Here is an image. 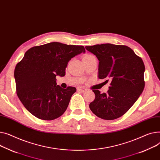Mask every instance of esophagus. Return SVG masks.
Instances as JSON below:
<instances>
[{"instance_id":"1","label":"esophagus","mask_w":160,"mask_h":160,"mask_svg":"<svg viewBox=\"0 0 160 160\" xmlns=\"http://www.w3.org/2000/svg\"><path fill=\"white\" fill-rule=\"evenodd\" d=\"M77 91H80V92H86L87 91V89L83 88V87H82V86H78L77 88Z\"/></svg>"}]
</instances>
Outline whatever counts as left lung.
Here are the masks:
<instances>
[{
    "mask_svg": "<svg viewBox=\"0 0 160 160\" xmlns=\"http://www.w3.org/2000/svg\"><path fill=\"white\" fill-rule=\"evenodd\" d=\"M86 49L99 60L98 78L111 81L106 93L92 91L95 98L89 108L102 119L118 118L132 107L144 89V63L126 46L103 44Z\"/></svg>",
    "mask_w": 160,
    "mask_h": 160,
    "instance_id": "8db88e82",
    "label": "left lung"
}]
</instances>
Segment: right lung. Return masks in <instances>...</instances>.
Listing matches in <instances>:
<instances>
[{
    "label": "right lung",
    "mask_w": 160,
    "mask_h": 160,
    "mask_svg": "<svg viewBox=\"0 0 160 160\" xmlns=\"http://www.w3.org/2000/svg\"><path fill=\"white\" fill-rule=\"evenodd\" d=\"M86 52L83 46L51 42L28 49L15 69L17 94L25 108L37 118L52 120L67 109L77 89H63L57 76L63 77L69 61Z\"/></svg>",
    "instance_id": "add662e5"
}]
</instances>
